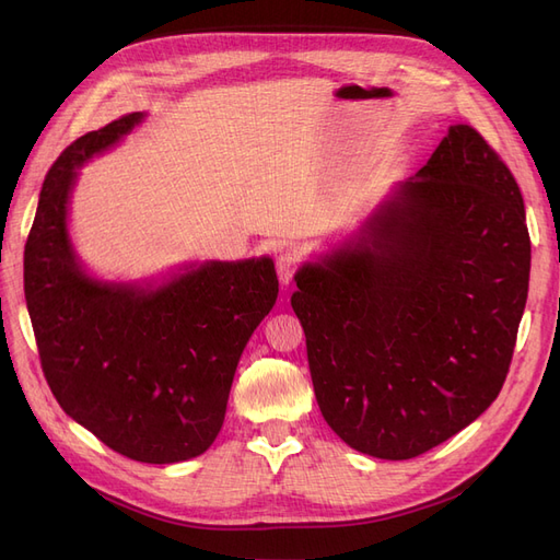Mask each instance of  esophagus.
I'll return each instance as SVG.
<instances>
[{"instance_id":"esophagus-1","label":"esophagus","mask_w":560,"mask_h":560,"mask_svg":"<svg viewBox=\"0 0 560 560\" xmlns=\"http://www.w3.org/2000/svg\"><path fill=\"white\" fill-rule=\"evenodd\" d=\"M299 266V254L292 249H282L278 257H276V270H278V278L282 284H290L294 270Z\"/></svg>"}]
</instances>
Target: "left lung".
<instances>
[{
	"instance_id": "8db88e82",
	"label": "left lung",
	"mask_w": 560,
	"mask_h": 560,
	"mask_svg": "<svg viewBox=\"0 0 560 560\" xmlns=\"http://www.w3.org/2000/svg\"><path fill=\"white\" fill-rule=\"evenodd\" d=\"M518 184L479 130L451 126L360 241L296 273L315 399L354 451L409 460L495 401L528 299Z\"/></svg>"
}]
</instances>
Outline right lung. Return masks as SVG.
<instances>
[{
    "label": "right lung",
    "instance_id": "add662e5",
    "mask_svg": "<svg viewBox=\"0 0 560 560\" xmlns=\"http://www.w3.org/2000/svg\"><path fill=\"white\" fill-rule=\"evenodd\" d=\"M140 118L81 135L50 165L25 243V301L62 411L130 460L171 465L206 453L222 430L235 366L273 308L278 276L270 259L212 261L144 292L83 273L65 226L74 167Z\"/></svg>",
    "mask_w": 560,
    "mask_h": 560
}]
</instances>
